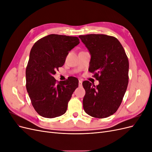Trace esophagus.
<instances>
[{
	"label": "esophagus",
	"mask_w": 152,
	"mask_h": 152,
	"mask_svg": "<svg viewBox=\"0 0 152 152\" xmlns=\"http://www.w3.org/2000/svg\"><path fill=\"white\" fill-rule=\"evenodd\" d=\"M82 86V81L81 80H79V86L81 87Z\"/></svg>",
	"instance_id": "obj_1"
}]
</instances>
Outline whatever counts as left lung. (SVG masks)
<instances>
[{"label": "left lung", "mask_w": 152, "mask_h": 152, "mask_svg": "<svg viewBox=\"0 0 152 152\" xmlns=\"http://www.w3.org/2000/svg\"><path fill=\"white\" fill-rule=\"evenodd\" d=\"M91 54L89 71L99 81L95 86L86 80L83 108L89 115L107 118L116 112L128 85L129 61L117 39L104 34L79 35Z\"/></svg>", "instance_id": "left-lung-1"}]
</instances>
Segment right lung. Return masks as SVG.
<instances>
[{
	"label": "right lung",
	"mask_w": 152,
	"mask_h": 152,
	"mask_svg": "<svg viewBox=\"0 0 152 152\" xmlns=\"http://www.w3.org/2000/svg\"><path fill=\"white\" fill-rule=\"evenodd\" d=\"M79 43L77 37L50 34L32 47L26 69V87L31 104L40 116L55 118L66 112L79 80L70 77L57 84L53 75L64 65L69 52Z\"/></svg>",
	"instance_id": "obj_1"
}]
</instances>
